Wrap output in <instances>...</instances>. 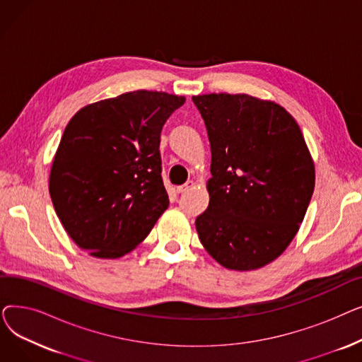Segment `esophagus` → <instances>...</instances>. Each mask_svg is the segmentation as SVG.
Instances as JSON below:
<instances>
[{
    "label": "esophagus",
    "instance_id": "esophagus-1",
    "mask_svg": "<svg viewBox=\"0 0 362 362\" xmlns=\"http://www.w3.org/2000/svg\"><path fill=\"white\" fill-rule=\"evenodd\" d=\"M194 186H195V182H194V180H187L185 185H182V186H177L176 191H177L179 194H183V192L191 191V189H192Z\"/></svg>",
    "mask_w": 362,
    "mask_h": 362
}]
</instances>
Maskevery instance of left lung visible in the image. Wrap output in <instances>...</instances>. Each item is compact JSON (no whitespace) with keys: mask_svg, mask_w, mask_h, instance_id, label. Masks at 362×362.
I'll return each instance as SVG.
<instances>
[{"mask_svg":"<svg viewBox=\"0 0 362 362\" xmlns=\"http://www.w3.org/2000/svg\"><path fill=\"white\" fill-rule=\"evenodd\" d=\"M211 146L210 204L195 226L229 270L264 267L288 248L311 201L315 170L302 132L276 103L246 93L192 97Z\"/></svg>","mask_w":362,"mask_h":362,"instance_id":"obj_1","label":"left lung"}]
</instances>
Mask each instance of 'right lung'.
I'll return each mask as SVG.
<instances>
[{"instance_id":"obj_1","label":"right lung","mask_w":362,"mask_h":362,"mask_svg":"<svg viewBox=\"0 0 362 362\" xmlns=\"http://www.w3.org/2000/svg\"><path fill=\"white\" fill-rule=\"evenodd\" d=\"M185 97L133 90L71 117L55 152L49 195L67 235L97 258L135 250L167 210L160 135Z\"/></svg>"}]
</instances>
